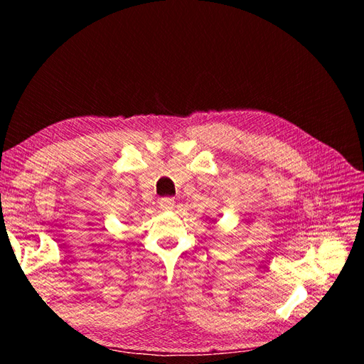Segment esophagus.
I'll list each match as a JSON object with an SVG mask.
<instances>
[{
    "label": "esophagus",
    "mask_w": 364,
    "mask_h": 364,
    "mask_svg": "<svg viewBox=\"0 0 364 364\" xmlns=\"http://www.w3.org/2000/svg\"><path fill=\"white\" fill-rule=\"evenodd\" d=\"M159 206L162 209H165V211H168V209H171L174 206V199L173 197H162V199L159 200Z\"/></svg>",
    "instance_id": "34e87169"
}]
</instances>
